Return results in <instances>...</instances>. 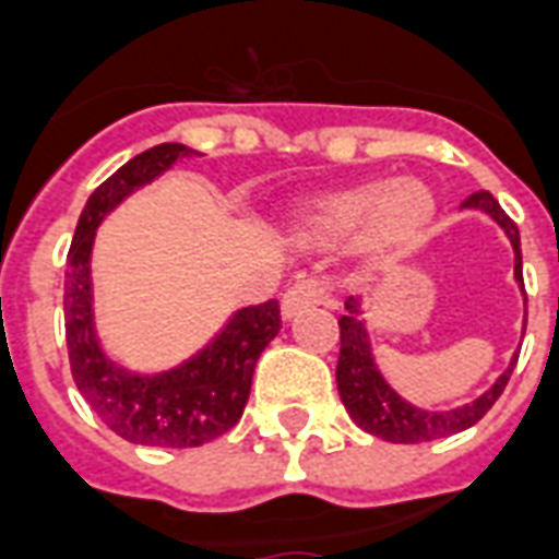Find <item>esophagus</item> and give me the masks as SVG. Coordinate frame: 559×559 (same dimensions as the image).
Here are the masks:
<instances>
[{
    "mask_svg": "<svg viewBox=\"0 0 559 559\" xmlns=\"http://www.w3.org/2000/svg\"><path fill=\"white\" fill-rule=\"evenodd\" d=\"M326 300V283L324 280H318V276H304V280H297L283 297V318H295L309 306H318Z\"/></svg>",
    "mask_w": 559,
    "mask_h": 559,
    "instance_id": "1",
    "label": "esophagus"
}]
</instances>
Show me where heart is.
I'll return each mask as SVG.
<instances>
[{"label":"heart","instance_id":"obj_1","mask_svg":"<svg viewBox=\"0 0 559 559\" xmlns=\"http://www.w3.org/2000/svg\"><path fill=\"white\" fill-rule=\"evenodd\" d=\"M433 217V197L418 182H362L314 197L297 212L295 229L309 245H342L362 233V245L380 262L413 250Z\"/></svg>","mask_w":559,"mask_h":559}]
</instances>
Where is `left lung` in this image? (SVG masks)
I'll list each match as a JSON object with an SVG mask.
<instances>
[{
	"label": "left lung",
	"mask_w": 559,
	"mask_h": 559,
	"mask_svg": "<svg viewBox=\"0 0 559 559\" xmlns=\"http://www.w3.org/2000/svg\"><path fill=\"white\" fill-rule=\"evenodd\" d=\"M463 209H480L489 217H495L503 226V233L510 235L515 250V280L522 283V241H519V226L507 217L498 200L489 191H477V194L465 197ZM347 312L338 318V365H335V383H338V394H342V404L347 415L354 418L365 433L385 439L394 444H418V442H433V439H448V436L463 433L468 427L480 421L495 401L501 397V392L510 383V374L515 368L513 365L498 377V383L486 394H480L474 404L460 406V409H448V413H427L418 406H409L401 401L397 394L389 389L380 371H377L374 356H371V344H368V333H365L362 318H359V304L354 297L344 304Z\"/></svg>",
	"instance_id": "obj_1"
}]
</instances>
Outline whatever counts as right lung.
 Instances as JSON below:
<instances>
[{"instance_id":"1","label":"right lung","mask_w":559,"mask_h":559,"mask_svg":"<svg viewBox=\"0 0 559 559\" xmlns=\"http://www.w3.org/2000/svg\"><path fill=\"white\" fill-rule=\"evenodd\" d=\"M191 153L194 150L182 144H158L126 162L91 194L67 253L64 333L75 389L108 430L126 442L150 448H200L233 430L250 397L255 362L283 326L276 300L247 306L203 354L155 377L129 374L99 350L91 314L96 226L123 197Z\"/></svg>"}]
</instances>
